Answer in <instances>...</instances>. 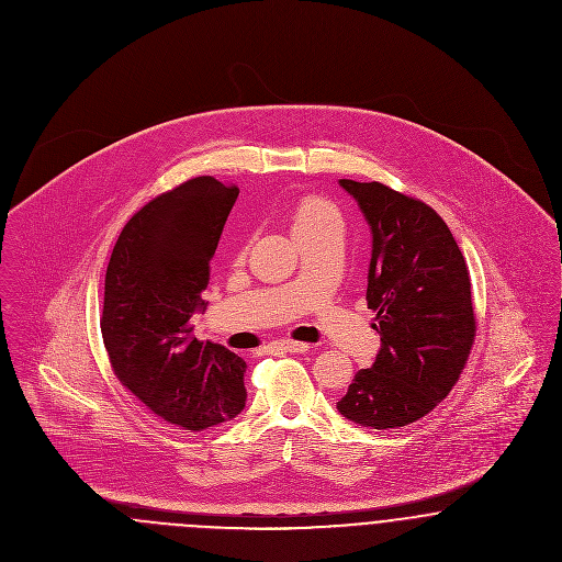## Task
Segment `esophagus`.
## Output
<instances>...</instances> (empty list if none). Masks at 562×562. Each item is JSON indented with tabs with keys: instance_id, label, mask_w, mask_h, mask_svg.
<instances>
[{
	"instance_id": "esophagus-1",
	"label": "esophagus",
	"mask_w": 562,
	"mask_h": 562,
	"mask_svg": "<svg viewBox=\"0 0 562 562\" xmlns=\"http://www.w3.org/2000/svg\"><path fill=\"white\" fill-rule=\"evenodd\" d=\"M272 350H281V352H307L312 346L303 344V341H292V339H279L270 346Z\"/></svg>"
}]
</instances>
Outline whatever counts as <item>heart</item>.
Wrapping results in <instances>:
<instances>
[{
    "instance_id": "obj_1",
    "label": "heart",
    "mask_w": 562,
    "mask_h": 562,
    "mask_svg": "<svg viewBox=\"0 0 562 562\" xmlns=\"http://www.w3.org/2000/svg\"><path fill=\"white\" fill-rule=\"evenodd\" d=\"M326 225L341 227V214L333 203L318 196H310L299 205L294 216V232L307 229V227H326Z\"/></svg>"
}]
</instances>
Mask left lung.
<instances>
[{
	"label": "left lung",
	"instance_id": "obj_1",
	"mask_svg": "<svg viewBox=\"0 0 562 562\" xmlns=\"http://www.w3.org/2000/svg\"><path fill=\"white\" fill-rule=\"evenodd\" d=\"M339 186L370 227L366 299L381 348L337 411L366 428H398L424 417L459 381L476 333L470 272L452 232L426 203L379 181Z\"/></svg>",
	"mask_w": 562,
	"mask_h": 562
}]
</instances>
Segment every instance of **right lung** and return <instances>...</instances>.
I'll return each mask as SVG.
<instances>
[{
    "mask_svg": "<svg viewBox=\"0 0 562 562\" xmlns=\"http://www.w3.org/2000/svg\"><path fill=\"white\" fill-rule=\"evenodd\" d=\"M236 186L196 177L147 203L121 232L105 270L101 335L121 383L161 419L201 430L246 404V363L192 337L210 259L238 199Z\"/></svg>",
    "mask_w": 562,
    "mask_h": 562,
    "instance_id": "add662e5",
    "label": "right lung"
}]
</instances>
